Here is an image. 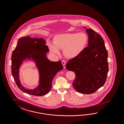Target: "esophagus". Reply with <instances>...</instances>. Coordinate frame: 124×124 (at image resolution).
<instances>
[{
	"label": "esophagus",
	"mask_w": 124,
	"mask_h": 124,
	"mask_svg": "<svg viewBox=\"0 0 124 124\" xmlns=\"http://www.w3.org/2000/svg\"><path fill=\"white\" fill-rule=\"evenodd\" d=\"M62 64L63 65V67H64V69L65 68V64H66V61L65 60H62Z\"/></svg>",
	"instance_id": "obj_1"
}]
</instances>
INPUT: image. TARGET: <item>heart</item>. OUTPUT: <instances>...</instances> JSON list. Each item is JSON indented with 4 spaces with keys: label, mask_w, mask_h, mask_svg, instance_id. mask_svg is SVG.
<instances>
[{
    "label": "heart",
    "mask_w": 124,
    "mask_h": 124,
    "mask_svg": "<svg viewBox=\"0 0 124 124\" xmlns=\"http://www.w3.org/2000/svg\"><path fill=\"white\" fill-rule=\"evenodd\" d=\"M88 37L84 33H66L58 34L53 40V43L48 44L49 50L55 54H60V49H64V55L68 58L78 56L86 48Z\"/></svg>",
    "instance_id": "1"
}]
</instances>
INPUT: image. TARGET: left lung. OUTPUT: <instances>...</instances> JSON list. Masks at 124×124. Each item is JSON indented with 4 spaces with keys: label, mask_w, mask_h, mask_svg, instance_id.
Instances as JSON below:
<instances>
[{
    "label": "left lung",
    "mask_w": 124,
    "mask_h": 124,
    "mask_svg": "<svg viewBox=\"0 0 124 124\" xmlns=\"http://www.w3.org/2000/svg\"><path fill=\"white\" fill-rule=\"evenodd\" d=\"M86 28L85 27H84ZM88 47L78 56L69 60L66 69L74 71L73 86L80 93L91 94L103 86L109 71L108 52L101 36L91 29H86Z\"/></svg>",
    "instance_id": "8db88e82"
}]
</instances>
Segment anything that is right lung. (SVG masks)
Wrapping results in <instances>:
<instances>
[{
    "label": "right lung",
    "instance_id": "right-lung-1",
    "mask_svg": "<svg viewBox=\"0 0 124 124\" xmlns=\"http://www.w3.org/2000/svg\"><path fill=\"white\" fill-rule=\"evenodd\" d=\"M46 42L42 39L31 38L29 36L21 38L12 53L11 71L12 75L19 89L27 94L34 96H43L52 88V82L57 73L63 66L61 61H51L47 58L49 51ZM31 58L36 63L40 73V84L35 89L28 90L21 85L19 79V69L25 59Z\"/></svg>",
    "mask_w": 124,
    "mask_h": 124
}]
</instances>
